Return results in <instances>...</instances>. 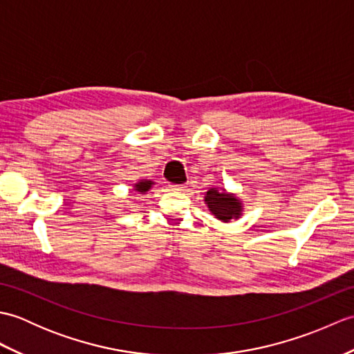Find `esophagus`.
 <instances>
[{"label":"esophagus","instance_id":"esophagus-1","mask_svg":"<svg viewBox=\"0 0 354 354\" xmlns=\"http://www.w3.org/2000/svg\"><path fill=\"white\" fill-rule=\"evenodd\" d=\"M169 189H170L171 192H184L185 185H184V184H170Z\"/></svg>","mask_w":354,"mask_h":354}]
</instances>
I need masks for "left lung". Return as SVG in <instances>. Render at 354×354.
I'll use <instances>...</instances> for the list:
<instances>
[{"label":"left lung","instance_id":"left-lung-1","mask_svg":"<svg viewBox=\"0 0 354 354\" xmlns=\"http://www.w3.org/2000/svg\"><path fill=\"white\" fill-rule=\"evenodd\" d=\"M205 204L208 205L209 212H212L217 219L223 222H230L231 219H237L242 212V202L236 196L219 192L216 189H209L205 196Z\"/></svg>","mask_w":354,"mask_h":354}]
</instances>
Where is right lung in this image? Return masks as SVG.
<instances>
[{"mask_svg": "<svg viewBox=\"0 0 354 354\" xmlns=\"http://www.w3.org/2000/svg\"><path fill=\"white\" fill-rule=\"evenodd\" d=\"M152 181H140L138 184H135V190L140 193H146L150 187H152Z\"/></svg>", "mask_w": 354, "mask_h": 354, "instance_id": "1", "label": "right lung"}]
</instances>
